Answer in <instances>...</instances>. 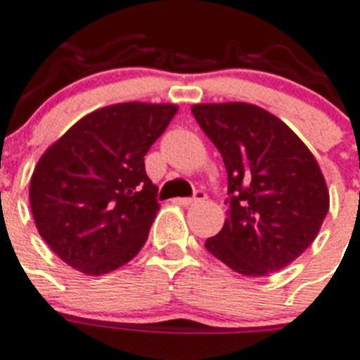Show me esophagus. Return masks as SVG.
I'll list each match as a JSON object with an SVG mask.
<instances>
[{
  "label": "esophagus",
  "instance_id": "1",
  "mask_svg": "<svg viewBox=\"0 0 360 360\" xmlns=\"http://www.w3.org/2000/svg\"><path fill=\"white\" fill-rule=\"evenodd\" d=\"M205 198H207L205 191H196L193 198H178V203L184 207H191V205H196V203L203 202Z\"/></svg>",
  "mask_w": 360,
  "mask_h": 360
}]
</instances>
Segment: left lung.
<instances>
[{"instance_id":"obj_1","label":"left lung","mask_w":360,"mask_h":360,"mask_svg":"<svg viewBox=\"0 0 360 360\" xmlns=\"http://www.w3.org/2000/svg\"><path fill=\"white\" fill-rule=\"evenodd\" d=\"M191 110L229 174V217L205 248L240 275L280 271L312 245L328 212L314 155L257 105L203 103Z\"/></svg>"}]
</instances>
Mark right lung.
Masks as SVG:
<instances>
[{"instance_id":"1","label":"right lung","mask_w":360,"mask_h":360,"mask_svg":"<svg viewBox=\"0 0 360 360\" xmlns=\"http://www.w3.org/2000/svg\"><path fill=\"white\" fill-rule=\"evenodd\" d=\"M176 110L137 101L103 107L42 155L30 207L42 239L71 268L103 275L141 252L158 210L144 155Z\"/></svg>"}]
</instances>
